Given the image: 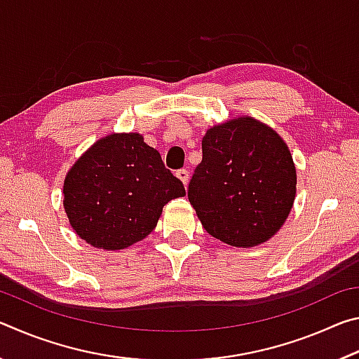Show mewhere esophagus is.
I'll return each mask as SVG.
<instances>
[{
    "mask_svg": "<svg viewBox=\"0 0 359 359\" xmlns=\"http://www.w3.org/2000/svg\"><path fill=\"white\" fill-rule=\"evenodd\" d=\"M175 175H177V177L184 182V185H187L188 184V180H190V172L187 171V169H179L177 172H175Z\"/></svg>",
    "mask_w": 359,
    "mask_h": 359,
    "instance_id": "obj_1",
    "label": "esophagus"
}]
</instances>
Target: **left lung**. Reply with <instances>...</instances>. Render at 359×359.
Instances as JSON below:
<instances>
[{"instance_id": "obj_1", "label": "left lung", "mask_w": 359, "mask_h": 359, "mask_svg": "<svg viewBox=\"0 0 359 359\" xmlns=\"http://www.w3.org/2000/svg\"><path fill=\"white\" fill-rule=\"evenodd\" d=\"M294 196L293 158L274 130L242 115L205 133L188 201L210 236L233 247L263 244L282 228Z\"/></svg>"}]
</instances>
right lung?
<instances>
[{"label":"right lung","mask_w":359,"mask_h":359,"mask_svg":"<svg viewBox=\"0 0 359 359\" xmlns=\"http://www.w3.org/2000/svg\"><path fill=\"white\" fill-rule=\"evenodd\" d=\"M63 194L79 238L104 250H121L149 236L165 204L185 196V188L139 133H114L72 165Z\"/></svg>","instance_id":"add662e5"}]
</instances>
